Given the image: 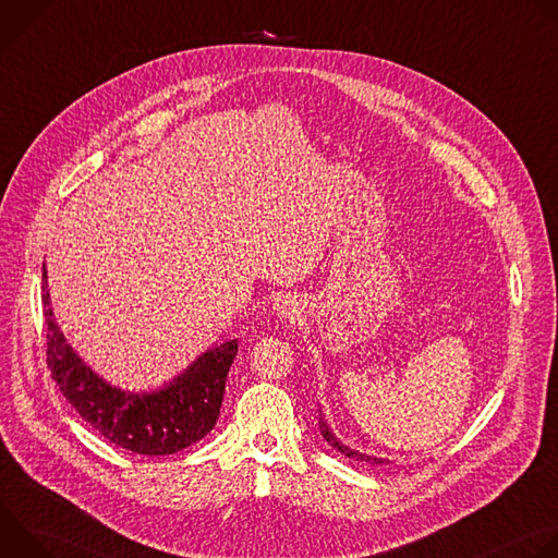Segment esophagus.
Returning <instances> with one entry per match:
<instances>
[{
	"mask_svg": "<svg viewBox=\"0 0 558 558\" xmlns=\"http://www.w3.org/2000/svg\"><path fill=\"white\" fill-rule=\"evenodd\" d=\"M274 311L280 315V317H289V320H293V317L300 313V304L295 298L291 295H282L276 300L274 304Z\"/></svg>",
	"mask_w": 558,
	"mask_h": 558,
	"instance_id": "esophagus-1",
	"label": "esophagus"
}]
</instances>
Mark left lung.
I'll use <instances>...</instances> for the list:
<instances>
[{
  "instance_id": "left-lung-1",
  "label": "left lung",
  "mask_w": 558,
  "mask_h": 558,
  "mask_svg": "<svg viewBox=\"0 0 558 558\" xmlns=\"http://www.w3.org/2000/svg\"><path fill=\"white\" fill-rule=\"evenodd\" d=\"M320 428H323V437L333 446V448H338L342 454H347V457H360V459H364V461H375V463H384V459H375V457H364V454H357V452H353L351 448H347V446H342L336 437H333V433L329 430V426L323 422L320 424Z\"/></svg>"
}]
</instances>
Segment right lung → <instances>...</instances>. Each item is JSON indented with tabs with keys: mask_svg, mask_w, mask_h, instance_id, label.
I'll return each instance as SVG.
<instances>
[{
	"mask_svg": "<svg viewBox=\"0 0 558 558\" xmlns=\"http://www.w3.org/2000/svg\"><path fill=\"white\" fill-rule=\"evenodd\" d=\"M46 267V265H44ZM46 276V269H44ZM44 282L46 362L65 400L101 437L136 454H174L211 433L220 415L225 381L238 342L201 355L170 386L134 395L106 384L78 357L59 331Z\"/></svg>",
	"mask_w": 558,
	"mask_h": 558,
	"instance_id": "right-lung-1",
	"label": "right lung"
}]
</instances>
